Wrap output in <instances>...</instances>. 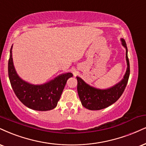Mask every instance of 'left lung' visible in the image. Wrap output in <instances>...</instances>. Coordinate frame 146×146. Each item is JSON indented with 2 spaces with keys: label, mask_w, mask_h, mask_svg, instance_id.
I'll return each mask as SVG.
<instances>
[{
  "label": "left lung",
  "mask_w": 146,
  "mask_h": 146,
  "mask_svg": "<svg viewBox=\"0 0 146 146\" xmlns=\"http://www.w3.org/2000/svg\"><path fill=\"white\" fill-rule=\"evenodd\" d=\"M122 45L126 48V60L127 68L124 78L115 86L108 89H98L86 83L82 78L78 80V92L84 108L90 110H100L108 108L116 102L120 97L127 85L130 75V64L128 58V50L124 39L121 38Z\"/></svg>",
  "instance_id": "obj_1"
}]
</instances>
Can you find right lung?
I'll use <instances>...</instances> for the list:
<instances>
[{"mask_svg":"<svg viewBox=\"0 0 146 146\" xmlns=\"http://www.w3.org/2000/svg\"><path fill=\"white\" fill-rule=\"evenodd\" d=\"M8 74L15 95L25 106L36 111H48L57 106L66 81L72 73H63L41 85H34L22 80L17 74L12 58V46L8 62Z\"/></svg>","mask_w":146,"mask_h":146,"instance_id":"1","label":"right lung"}]
</instances>
